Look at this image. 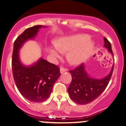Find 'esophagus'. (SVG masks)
I'll return each mask as SVG.
<instances>
[{
    "instance_id": "esophagus-1",
    "label": "esophagus",
    "mask_w": 126,
    "mask_h": 126,
    "mask_svg": "<svg viewBox=\"0 0 126 126\" xmlns=\"http://www.w3.org/2000/svg\"><path fill=\"white\" fill-rule=\"evenodd\" d=\"M68 69H67V68H64V67H61V69H60V72L61 73H63L64 72H67V71Z\"/></svg>"
}]
</instances>
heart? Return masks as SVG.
I'll return each instance as SVG.
<instances>
[{
    "instance_id": "1",
    "label": "heart",
    "mask_w": 126,
    "mask_h": 126,
    "mask_svg": "<svg viewBox=\"0 0 126 126\" xmlns=\"http://www.w3.org/2000/svg\"><path fill=\"white\" fill-rule=\"evenodd\" d=\"M87 34H77L62 39L50 50L54 57H59L63 52L69 51L67 58L74 64L83 62L93 51L94 43Z\"/></svg>"
}]
</instances>
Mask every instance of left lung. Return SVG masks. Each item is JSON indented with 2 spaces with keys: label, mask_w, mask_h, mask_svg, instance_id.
<instances>
[{
  "label": "left lung",
  "mask_w": 126,
  "mask_h": 126,
  "mask_svg": "<svg viewBox=\"0 0 126 126\" xmlns=\"http://www.w3.org/2000/svg\"><path fill=\"white\" fill-rule=\"evenodd\" d=\"M105 46L112 55L111 44L104 37ZM102 79H94L90 77L85 70L83 64H81L74 70H69L72 75V82L67 88L70 98L79 105H87L96 99L106 89L110 81L113 71Z\"/></svg>",
  "instance_id": "8db88e82"
}]
</instances>
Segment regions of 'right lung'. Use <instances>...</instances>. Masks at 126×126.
Here are the masks:
<instances>
[{"label": "right lung", "instance_id": "obj_1", "mask_svg": "<svg viewBox=\"0 0 126 126\" xmlns=\"http://www.w3.org/2000/svg\"><path fill=\"white\" fill-rule=\"evenodd\" d=\"M42 25H36L25 30L14 42L12 69L14 81L20 93L32 102L41 103L46 100L52 92L54 84L61 73L57 65L43 59L30 67L20 62L18 50L26 41L36 35Z\"/></svg>", "mask_w": 126, "mask_h": 126}]
</instances>
